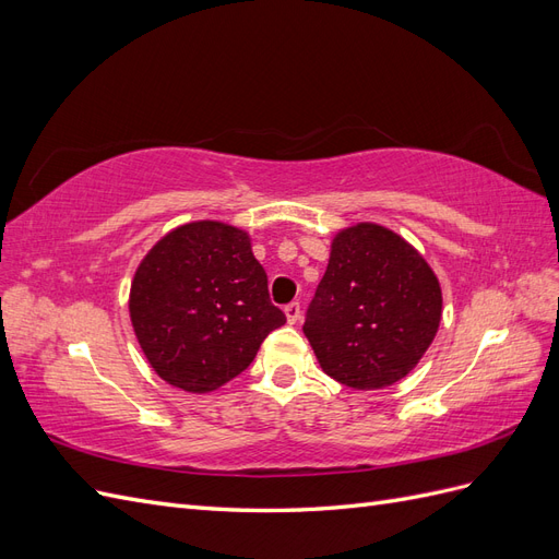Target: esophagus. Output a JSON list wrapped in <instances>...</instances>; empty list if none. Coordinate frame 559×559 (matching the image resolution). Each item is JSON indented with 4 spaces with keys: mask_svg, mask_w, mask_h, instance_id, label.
<instances>
[{
    "mask_svg": "<svg viewBox=\"0 0 559 559\" xmlns=\"http://www.w3.org/2000/svg\"><path fill=\"white\" fill-rule=\"evenodd\" d=\"M284 314H286V321H289V324H296V321L300 319V306H298V302H289V306L284 308Z\"/></svg>",
    "mask_w": 559,
    "mask_h": 559,
    "instance_id": "obj_1",
    "label": "esophagus"
}]
</instances>
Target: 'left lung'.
I'll return each instance as SVG.
<instances>
[{
  "label": "left lung",
  "instance_id": "1",
  "mask_svg": "<svg viewBox=\"0 0 559 559\" xmlns=\"http://www.w3.org/2000/svg\"><path fill=\"white\" fill-rule=\"evenodd\" d=\"M441 310V284L419 251L389 228L357 224L333 238L302 333L326 376L368 392L411 373Z\"/></svg>",
  "mask_w": 559,
  "mask_h": 559
}]
</instances>
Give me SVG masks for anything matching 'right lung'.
<instances>
[{
	"instance_id": "add662e5",
	"label": "right lung",
	"mask_w": 559,
	"mask_h": 559,
	"mask_svg": "<svg viewBox=\"0 0 559 559\" xmlns=\"http://www.w3.org/2000/svg\"><path fill=\"white\" fill-rule=\"evenodd\" d=\"M130 319L151 368L191 394L238 378L286 321L249 235L222 222L186 224L156 242L134 273Z\"/></svg>"
}]
</instances>
